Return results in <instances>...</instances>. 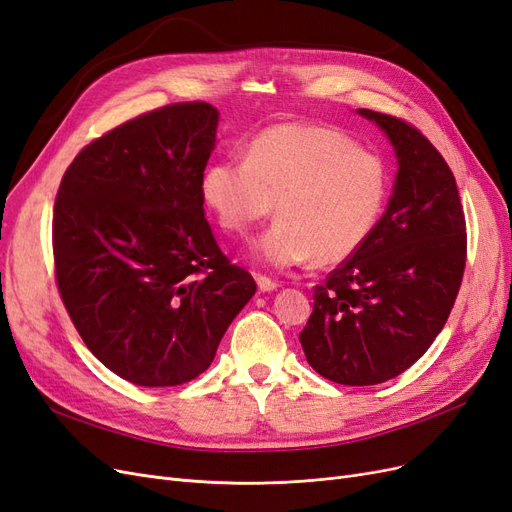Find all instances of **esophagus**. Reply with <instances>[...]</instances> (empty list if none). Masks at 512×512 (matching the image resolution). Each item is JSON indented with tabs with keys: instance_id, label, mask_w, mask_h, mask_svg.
Wrapping results in <instances>:
<instances>
[{
	"instance_id": "obj_1",
	"label": "esophagus",
	"mask_w": 512,
	"mask_h": 512,
	"mask_svg": "<svg viewBox=\"0 0 512 512\" xmlns=\"http://www.w3.org/2000/svg\"><path fill=\"white\" fill-rule=\"evenodd\" d=\"M256 284H258V290H260V292H273V290L279 288L277 281H273L271 277H264V275H258V277H256Z\"/></svg>"
}]
</instances>
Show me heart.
Segmentation results:
<instances>
[{
  "label": "heart",
  "instance_id": "heart-1",
  "mask_svg": "<svg viewBox=\"0 0 512 512\" xmlns=\"http://www.w3.org/2000/svg\"><path fill=\"white\" fill-rule=\"evenodd\" d=\"M390 190L383 158L345 133L284 122L258 133L243 161L203 169L201 201L224 231L245 235L273 209L277 220L252 248L256 262L290 269L311 258L330 267L373 235Z\"/></svg>",
  "mask_w": 512,
  "mask_h": 512
}]
</instances>
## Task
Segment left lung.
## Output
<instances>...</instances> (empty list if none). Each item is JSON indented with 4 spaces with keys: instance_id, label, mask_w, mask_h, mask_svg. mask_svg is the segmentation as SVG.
Segmentation results:
<instances>
[{
    "instance_id": "1",
    "label": "left lung",
    "mask_w": 512,
    "mask_h": 512,
    "mask_svg": "<svg viewBox=\"0 0 512 512\" xmlns=\"http://www.w3.org/2000/svg\"><path fill=\"white\" fill-rule=\"evenodd\" d=\"M394 146V192L373 235L313 290L301 345L315 373L341 385L394 379L426 354L466 267V220L445 158L409 122L358 110Z\"/></svg>"
}]
</instances>
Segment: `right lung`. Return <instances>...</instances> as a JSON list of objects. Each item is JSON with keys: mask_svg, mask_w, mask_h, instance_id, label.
Returning a JSON list of instances; mask_svg holds the SVG:
<instances>
[{"mask_svg": "<svg viewBox=\"0 0 512 512\" xmlns=\"http://www.w3.org/2000/svg\"><path fill=\"white\" fill-rule=\"evenodd\" d=\"M218 118L205 101L137 116L82 148L57 192L63 305L93 356L135 385L199 377L256 292L203 211Z\"/></svg>", "mask_w": 512, "mask_h": 512, "instance_id": "1", "label": "right lung"}]
</instances>
